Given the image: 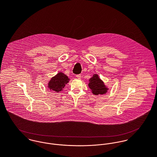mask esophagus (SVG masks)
Masks as SVG:
<instances>
[{
    "instance_id": "1",
    "label": "esophagus",
    "mask_w": 157,
    "mask_h": 157,
    "mask_svg": "<svg viewBox=\"0 0 157 157\" xmlns=\"http://www.w3.org/2000/svg\"><path fill=\"white\" fill-rule=\"evenodd\" d=\"M76 77H77V78H78V79L81 78V77H82L81 74H77V75H76Z\"/></svg>"
}]
</instances>
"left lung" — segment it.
Segmentation results:
<instances>
[{
    "mask_svg": "<svg viewBox=\"0 0 157 157\" xmlns=\"http://www.w3.org/2000/svg\"><path fill=\"white\" fill-rule=\"evenodd\" d=\"M90 81L88 85L94 94L96 95L99 94L102 95L106 92V90H108L107 88L97 75H94L90 78Z\"/></svg>",
    "mask_w": 157,
    "mask_h": 157,
    "instance_id": "8db88e82",
    "label": "left lung"
}]
</instances>
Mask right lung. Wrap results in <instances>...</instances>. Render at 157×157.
Segmentation results:
<instances>
[{"instance_id": "right-lung-1", "label": "right lung", "mask_w": 157, "mask_h": 157, "mask_svg": "<svg viewBox=\"0 0 157 157\" xmlns=\"http://www.w3.org/2000/svg\"><path fill=\"white\" fill-rule=\"evenodd\" d=\"M69 82V78L63 73L59 72L55 77H52L48 83L49 88L56 92L62 91L65 86V84Z\"/></svg>"}]
</instances>
